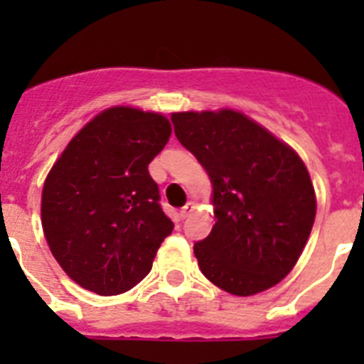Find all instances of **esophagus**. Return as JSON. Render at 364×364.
Segmentation results:
<instances>
[{"instance_id":"1","label":"esophagus","mask_w":364,"mask_h":364,"mask_svg":"<svg viewBox=\"0 0 364 364\" xmlns=\"http://www.w3.org/2000/svg\"><path fill=\"white\" fill-rule=\"evenodd\" d=\"M193 210H195V204H193V202H188V204H186L184 208L180 210V218H188L189 215H191Z\"/></svg>"}]
</instances>
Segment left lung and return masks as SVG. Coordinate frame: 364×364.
Masks as SVG:
<instances>
[{"label": "left lung", "mask_w": 364, "mask_h": 364, "mask_svg": "<svg viewBox=\"0 0 364 364\" xmlns=\"http://www.w3.org/2000/svg\"><path fill=\"white\" fill-rule=\"evenodd\" d=\"M171 122L213 186L215 226L193 246L200 272L240 297L281 282L306 246L317 210L304 162L231 109L173 112Z\"/></svg>", "instance_id": "1"}]
</instances>
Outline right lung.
I'll list each match as a JSON object with an SVG mask.
<instances>
[{"label": "right lung", "instance_id": "add662e5", "mask_svg": "<svg viewBox=\"0 0 364 364\" xmlns=\"http://www.w3.org/2000/svg\"><path fill=\"white\" fill-rule=\"evenodd\" d=\"M171 136L159 112L105 109L69 142L41 193L50 252L76 284L118 295L151 272L173 224L147 166Z\"/></svg>", "mask_w": 364, "mask_h": 364}]
</instances>
